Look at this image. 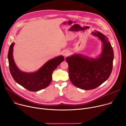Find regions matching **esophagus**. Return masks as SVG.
I'll return each mask as SVG.
<instances>
[{
  "mask_svg": "<svg viewBox=\"0 0 126 126\" xmlns=\"http://www.w3.org/2000/svg\"><path fill=\"white\" fill-rule=\"evenodd\" d=\"M69 51H65V52H64V55L66 57V56H67V55H69Z\"/></svg>",
  "mask_w": 126,
  "mask_h": 126,
  "instance_id": "1",
  "label": "esophagus"
}]
</instances>
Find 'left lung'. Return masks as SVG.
Listing matches in <instances>:
<instances>
[{
  "mask_svg": "<svg viewBox=\"0 0 126 126\" xmlns=\"http://www.w3.org/2000/svg\"><path fill=\"white\" fill-rule=\"evenodd\" d=\"M92 34L102 42V50L99 56L91 58L75 54L66 58L70 81L76 87L86 90L96 88L108 79L114 59L113 49L108 38L97 31Z\"/></svg>",
  "mask_w": 126,
  "mask_h": 126,
  "instance_id": "8db88e82",
  "label": "left lung"
}]
</instances>
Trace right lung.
<instances>
[{
    "label": "right lung",
    "mask_w": 126,
    "mask_h": 126,
    "mask_svg": "<svg viewBox=\"0 0 126 126\" xmlns=\"http://www.w3.org/2000/svg\"><path fill=\"white\" fill-rule=\"evenodd\" d=\"M14 44L12 43L9 47L8 59L10 73L15 82L32 92L41 90L48 86L54 70L64 61V57L61 55L48 60L37 71L26 72L21 71L15 63L13 56Z\"/></svg>",
    "instance_id": "add662e5"
}]
</instances>
